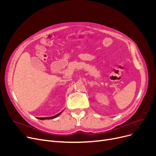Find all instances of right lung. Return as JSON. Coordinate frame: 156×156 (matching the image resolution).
Instances as JSON below:
<instances>
[{"instance_id":"1","label":"right lung","mask_w":156,"mask_h":156,"mask_svg":"<svg viewBox=\"0 0 156 156\" xmlns=\"http://www.w3.org/2000/svg\"><path fill=\"white\" fill-rule=\"evenodd\" d=\"M62 112H60V113H58V115H56L55 116H51V117H46V118H37L38 119H40V120H45V119H55V118L57 117L58 116H59L61 113H62Z\"/></svg>"}]
</instances>
